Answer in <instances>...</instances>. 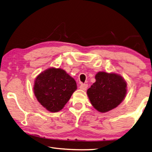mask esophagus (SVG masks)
Returning <instances> with one entry per match:
<instances>
[{
	"instance_id": "obj_1",
	"label": "esophagus",
	"mask_w": 152,
	"mask_h": 152,
	"mask_svg": "<svg viewBox=\"0 0 152 152\" xmlns=\"http://www.w3.org/2000/svg\"><path fill=\"white\" fill-rule=\"evenodd\" d=\"M88 84H86V83H81V84L80 85V89H81L82 90H86L87 88H88Z\"/></svg>"
}]
</instances>
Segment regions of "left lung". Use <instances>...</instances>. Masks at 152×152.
Masks as SVG:
<instances>
[{
	"mask_svg": "<svg viewBox=\"0 0 152 152\" xmlns=\"http://www.w3.org/2000/svg\"><path fill=\"white\" fill-rule=\"evenodd\" d=\"M96 82L87 91L89 101L96 110L106 112L117 107L127 93V83L119 74L99 72Z\"/></svg>",
	"mask_w": 152,
	"mask_h": 152,
	"instance_id": "obj_1",
	"label": "left lung"
}]
</instances>
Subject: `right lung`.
Listing matches in <instances>:
<instances>
[{
	"mask_svg": "<svg viewBox=\"0 0 152 152\" xmlns=\"http://www.w3.org/2000/svg\"><path fill=\"white\" fill-rule=\"evenodd\" d=\"M76 89L74 78L64 70L55 68L40 73L33 88L38 101L51 112L62 110Z\"/></svg>",
	"mask_w": 152,
	"mask_h": 152,
	"instance_id": "1",
	"label": "right lung"
}]
</instances>
